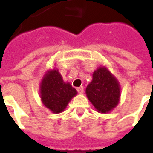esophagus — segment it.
Wrapping results in <instances>:
<instances>
[{"label": "esophagus", "instance_id": "1", "mask_svg": "<svg viewBox=\"0 0 153 153\" xmlns=\"http://www.w3.org/2000/svg\"><path fill=\"white\" fill-rule=\"evenodd\" d=\"M77 91H78V93H80V94L83 93V87H79V88H77Z\"/></svg>", "mask_w": 153, "mask_h": 153}]
</instances>
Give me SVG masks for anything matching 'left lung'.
<instances>
[{"instance_id":"obj_1","label":"left lung","mask_w":153,"mask_h":153,"mask_svg":"<svg viewBox=\"0 0 153 153\" xmlns=\"http://www.w3.org/2000/svg\"><path fill=\"white\" fill-rule=\"evenodd\" d=\"M86 95L97 111L109 113L119 104L120 85L106 66H100L93 74V80L87 86Z\"/></svg>"}]
</instances>
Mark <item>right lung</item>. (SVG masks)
<instances>
[{"label": "right lung", "mask_w": 153, "mask_h": 153, "mask_svg": "<svg viewBox=\"0 0 153 153\" xmlns=\"http://www.w3.org/2000/svg\"><path fill=\"white\" fill-rule=\"evenodd\" d=\"M39 90L42 104L54 114L63 112L70 100L77 95L76 89L69 82L64 81L56 68L46 71Z\"/></svg>", "instance_id": "add662e5"}]
</instances>
